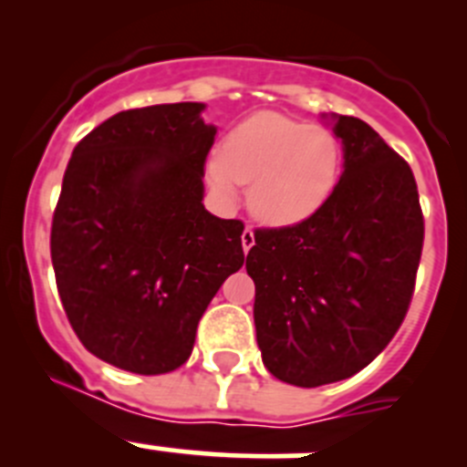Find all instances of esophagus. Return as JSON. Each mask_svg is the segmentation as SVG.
<instances>
[{"label":"esophagus","instance_id":"1","mask_svg":"<svg viewBox=\"0 0 467 467\" xmlns=\"http://www.w3.org/2000/svg\"><path fill=\"white\" fill-rule=\"evenodd\" d=\"M242 246H244V253H246V255H248V251L255 246V233H253V228H246L242 233Z\"/></svg>","mask_w":467,"mask_h":467}]
</instances>
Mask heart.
Listing matches in <instances>:
<instances>
[{
	"label": "heart",
	"mask_w": 467,
	"mask_h": 467,
	"mask_svg": "<svg viewBox=\"0 0 467 467\" xmlns=\"http://www.w3.org/2000/svg\"><path fill=\"white\" fill-rule=\"evenodd\" d=\"M221 199L248 185V210L271 228H291L327 205L343 173V146L332 130L280 112H257L234 126L205 164Z\"/></svg>",
	"instance_id": "obj_1"
}]
</instances>
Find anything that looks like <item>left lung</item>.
I'll return each mask as SVG.
<instances>
[{"mask_svg":"<svg viewBox=\"0 0 467 467\" xmlns=\"http://www.w3.org/2000/svg\"><path fill=\"white\" fill-rule=\"evenodd\" d=\"M343 146L327 205L291 228L257 230V346L268 373L314 389L359 373L407 317L425 221L411 167L366 121L323 115Z\"/></svg>","mask_w":467,"mask_h":467,"instance_id":"8db88e82","label":"left lung"}]
</instances>
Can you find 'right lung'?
Returning a JSON list of instances; mask_svg holds the SVG:
<instances>
[{
	"label": "right lung",
	"mask_w": 467,
	"mask_h": 467,
	"mask_svg": "<svg viewBox=\"0 0 467 467\" xmlns=\"http://www.w3.org/2000/svg\"><path fill=\"white\" fill-rule=\"evenodd\" d=\"M205 103L112 115L74 149L51 223L60 303L83 346L138 375L192 355L201 317L244 264L237 219L203 205L216 126Z\"/></svg>",
	"instance_id": "1"
}]
</instances>
